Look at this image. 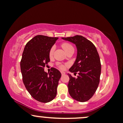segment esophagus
Segmentation results:
<instances>
[{"label":"esophagus","mask_w":123,"mask_h":123,"mask_svg":"<svg viewBox=\"0 0 123 123\" xmlns=\"http://www.w3.org/2000/svg\"><path fill=\"white\" fill-rule=\"evenodd\" d=\"M61 73H62V76L64 75V74H65V72H63V71H62V72H61Z\"/></svg>","instance_id":"1"}]
</instances>
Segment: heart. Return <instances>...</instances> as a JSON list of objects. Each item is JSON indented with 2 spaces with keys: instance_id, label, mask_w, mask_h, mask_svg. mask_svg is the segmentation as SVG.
<instances>
[{
  "instance_id": "obj_1",
  "label": "heart",
  "mask_w": 123,
  "mask_h": 123,
  "mask_svg": "<svg viewBox=\"0 0 123 123\" xmlns=\"http://www.w3.org/2000/svg\"><path fill=\"white\" fill-rule=\"evenodd\" d=\"M62 47H63V49L65 50V52H67L68 50H71V49H74L73 46L71 44H70L69 43H67V42L63 43L62 44ZM54 52V46H52V47L50 49V51H49V56H50V57H52V56H53ZM65 65H59V68L62 69H64L65 68Z\"/></svg>"
}]
</instances>
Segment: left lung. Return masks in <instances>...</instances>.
Instances as JSON below:
<instances>
[{"label":"left lung","instance_id":"left-lung-1","mask_svg":"<svg viewBox=\"0 0 123 123\" xmlns=\"http://www.w3.org/2000/svg\"><path fill=\"white\" fill-rule=\"evenodd\" d=\"M76 44L77 58L69 69L77 73V79L68 74V92L72 98L81 102L90 99L96 92L100 81L101 64L97 50L93 43L84 37L77 36L62 38Z\"/></svg>","mask_w":123,"mask_h":123}]
</instances>
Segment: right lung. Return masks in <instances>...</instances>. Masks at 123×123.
<instances>
[{"label": "right lung", "mask_w": 123, "mask_h": 123, "mask_svg": "<svg viewBox=\"0 0 123 123\" xmlns=\"http://www.w3.org/2000/svg\"><path fill=\"white\" fill-rule=\"evenodd\" d=\"M57 37L38 35L26 44L20 62L21 71L25 87L31 96L43 103L55 98L61 73L52 68L49 73L44 68L50 62L49 51Z\"/></svg>", "instance_id": "add662e5"}]
</instances>
